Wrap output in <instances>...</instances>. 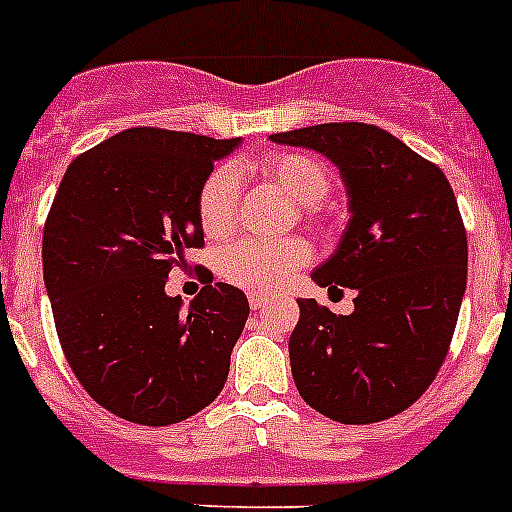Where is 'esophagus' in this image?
<instances>
[{
  "instance_id": "obj_1",
  "label": "esophagus",
  "mask_w": 512,
  "mask_h": 512,
  "mask_svg": "<svg viewBox=\"0 0 512 512\" xmlns=\"http://www.w3.org/2000/svg\"><path fill=\"white\" fill-rule=\"evenodd\" d=\"M270 304V299L268 296H262V293H252L250 296V306H252V311H260V309H265V306Z\"/></svg>"
}]
</instances>
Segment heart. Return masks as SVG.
Segmentation results:
<instances>
[{
  "label": "heart",
  "instance_id": "1",
  "mask_svg": "<svg viewBox=\"0 0 512 512\" xmlns=\"http://www.w3.org/2000/svg\"><path fill=\"white\" fill-rule=\"evenodd\" d=\"M255 172L275 185L299 206L311 208L330 190V175L324 164L299 151H275L255 164ZM242 198V180L237 170L219 167L203 180L198 193V219L213 239H224L234 231ZM311 260V247L301 239L286 242H239L219 255V273L226 283L244 291H281L291 275Z\"/></svg>",
  "mask_w": 512,
  "mask_h": 512
}]
</instances>
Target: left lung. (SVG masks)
Returning a JSON list of instances; mask_svg holds the SVG:
<instances>
[{"mask_svg":"<svg viewBox=\"0 0 512 512\" xmlns=\"http://www.w3.org/2000/svg\"><path fill=\"white\" fill-rule=\"evenodd\" d=\"M270 141L324 154L350 203L335 255L311 278L327 291L353 288L355 311L337 317L299 299L288 340L296 389L335 422L389 420L433 384L459 319L469 250L451 182L368 123H322Z\"/></svg>","mask_w":512,"mask_h":512,"instance_id":"1","label":"left lung"}]
</instances>
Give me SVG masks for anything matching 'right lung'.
<instances>
[{
  "instance_id": "1",
  "label": "right lung",
  "mask_w": 512,
  "mask_h": 512,
  "mask_svg": "<svg viewBox=\"0 0 512 512\" xmlns=\"http://www.w3.org/2000/svg\"><path fill=\"white\" fill-rule=\"evenodd\" d=\"M239 139L128 128L69 164L43 229V281L61 350L113 415L162 428L219 397L250 317L213 283L182 309L164 286L203 247L198 193Z\"/></svg>"
}]
</instances>
